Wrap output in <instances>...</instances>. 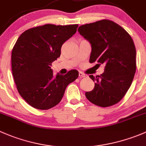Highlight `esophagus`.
<instances>
[{"label":"esophagus","instance_id":"esophagus-1","mask_svg":"<svg viewBox=\"0 0 146 146\" xmlns=\"http://www.w3.org/2000/svg\"><path fill=\"white\" fill-rule=\"evenodd\" d=\"M79 77H80V78H83V77H86L87 75L85 74L82 73V72H79Z\"/></svg>","mask_w":146,"mask_h":146}]
</instances>
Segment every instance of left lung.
Returning a JSON list of instances; mask_svg holds the SVG:
<instances>
[{"label": "left lung", "mask_w": 146, "mask_h": 146, "mask_svg": "<svg viewBox=\"0 0 146 146\" xmlns=\"http://www.w3.org/2000/svg\"><path fill=\"white\" fill-rule=\"evenodd\" d=\"M78 31L91 45L89 62L105 64L103 74L89 76L95 86L86 92V97L103 108L116 104L129 90L136 72L133 39L124 29L108 19L82 25Z\"/></svg>", "instance_id": "obj_1"}]
</instances>
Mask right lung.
<instances>
[{
    "label": "right lung",
    "mask_w": 146,
    "mask_h": 146,
    "mask_svg": "<svg viewBox=\"0 0 146 146\" xmlns=\"http://www.w3.org/2000/svg\"><path fill=\"white\" fill-rule=\"evenodd\" d=\"M77 27L48 24L26 30L16 41L11 56L13 78L19 94L33 108L48 110L58 105L67 85L79 76L75 70L55 76L50 67Z\"/></svg>",
    "instance_id": "obj_1"
}]
</instances>
